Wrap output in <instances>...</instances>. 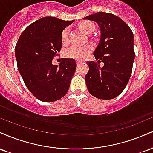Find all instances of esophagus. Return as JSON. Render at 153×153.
<instances>
[{"label":"esophagus","instance_id":"1","mask_svg":"<svg viewBox=\"0 0 153 153\" xmlns=\"http://www.w3.org/2000/svg\"><path fill=\"white\" fill-rule=\"evenodd\" d=\"M82 62V61H80V60H76V63H77V65H80V64H81Z\"/></svg>","mask_w":153,"mask_h":153}]
</instances>
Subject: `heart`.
I'll list each match as a JSON object with an SVG mask.
<instances>
[{"mask_svg": "<svg viewBox=\"0 0 153 153\" xmlns=\"http://www.w3.org/2000/svg\"><path fill=\"white\" fill-rule=\"evenodd\" d=\"M78 27L82 32L88 34L92 33L95 29L94 24L91 22H89V21H82V22H80L78 24ZM68 34H69V29L65 28L62 31V35H61L62 42L65 43L68 42ZM91 50H92V47L89 46V45L83 47L73 46L65 51V55L68 57H70V58L83 59L88 57Z\"/></svg>", "mask_w": 153, "mask_h": 153, "instance_id": "b5f03b06", "label": "heart"}]
</instances>
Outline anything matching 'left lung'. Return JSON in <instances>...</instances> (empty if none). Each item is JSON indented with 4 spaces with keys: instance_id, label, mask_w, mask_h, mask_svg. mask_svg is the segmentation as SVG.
I'll list each match as a JSON object with an SVG mask.
<instances>
[{
    "instance_id": "8db88e82",
    "label": "left lung",
    "mask_w": 153,
    "mask_h": 153,
    "mask_svg": "<svg viewBox=\"0 0 153 153\" xmlns=\"http://www.w3.org/2000/svg\"><path fill=\"white\" fill-rule=\"evenodd\" d=\"M83 19L94 21L101 29L100 42L88 61L85 79L89 93L99 99L118 96L130 78L134 60V36L129 26L114 14L98 12ZM101 62L104 63L102 68Z\"/></svg>"
}]
</instances>
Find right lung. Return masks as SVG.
Wrapping results in <instances>:
<instances>
[{
  "instance_id": "obj_1",
  "label": "right lung",
  "mask_w": 153,
  "mask_h": 153,
  "mask_svg": "<svg viewBox=\"0 0 153 153\" xmlns=\"http://www.w3.org/2000/svg\"><path fill=\"white\" fill-rule=\"evenodd\" d=\"M73 21L44 17L26 28L15 47L18 70L26 86L34 97L44 102H53L67 94L74 75L76 62L63 58L52 64L62 47V31Z\"/></svg>"
}]
</instances>
